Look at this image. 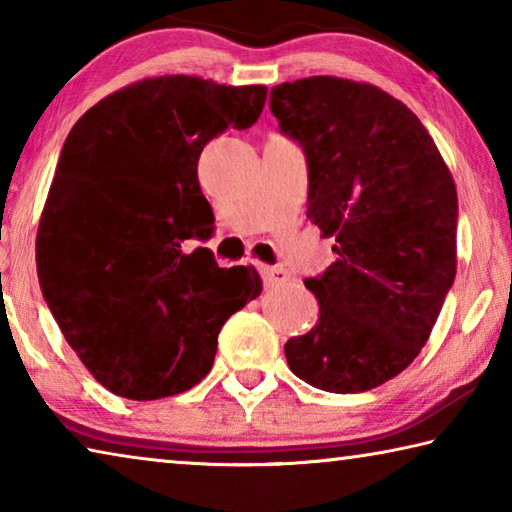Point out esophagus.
Returning <instances> with one entry per match:
<instances>
[{
	"label": "esophagus",
	"instance_id": "34e87169",
	"mask_svg": "<svg viewBox=\"0 0 512 512\" xmlns=\"http://www.w3.org/2000/svg\"><path fill=\"white\" fill-rule=\"evenodd\" d=\"M259 273H262V280L266 282V287H280L289 280V273L284 271L282 266H259Z\"/></svg>",
	"mask_w": 512,
	"mask_h": 512
}]
</instances>
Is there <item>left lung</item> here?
I'll use <instances>...</instances> for the list:
<instances>
[{
    "mask_svg": "<svg viewBox=\"0 0 512 512\" xmlns=\"http://www.w3.org/2000/svg\"><path fill=\"white\" fill-rule=\"evenodd\" d=\"M271 112L307 153V216L339 255L305 280L320 318L284 345L287 363L320 391H370L418 357L454 284V178L422 121L377 85L309 76L275 85Z\"/></svg>",
    "mask_w": 512,
    "mask_h": 512,
    "instance_id": "1",
    "label": "left lung"
}]
</instances>
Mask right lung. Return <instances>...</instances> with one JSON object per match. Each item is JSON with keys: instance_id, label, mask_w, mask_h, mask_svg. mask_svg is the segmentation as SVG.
Returning <instances> with one entry per match:
<instances>
[{"instance_id": "right-lung-1", "label": "right lung", "mask_w": 512, "mask_h": 512, "mask_svg": "<svg viewBox=\"0 0 512 512\" xmlns=\"http://www.w3.org/2000/svg\"><path fill=\"white\" fill-rule=\"evenodd\" d=\"M266 85L171 74L101 99L67 135L38 228V277L92 377L160 400L210 372L225 320L262 293L255 268H219L187 239L212 235L198 158L259 119Z\"/></svg>"}]
</instances>
